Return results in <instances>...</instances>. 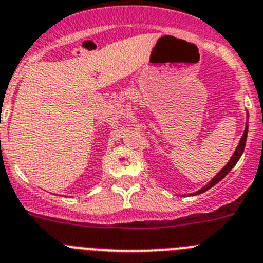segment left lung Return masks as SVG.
<instances>
[{"instance_id": "8db88e82", "label": "left lung", "mask_w": 263, "mask_h": 263, "mask_svg": "<svg viewBox=\"0 0 263 263\" xmlns=\"http://www.w3.org/2000/svg\"><path fill=\"white\" fill-rule=\"evenodd\" d=\"M247 136H248V125H247V126H245V132H244V134H242L241 139H240V143H238L237 148H236V151H235V153H233L232 158L230 159V161H228V163H227V165H226V167L223 168V170H221L220 172H219L218 175H216L215 177H214V179L211 180V181L206 185V186L202 187V189L199 190V192L197 193V194H201V193H204V192H206V190H209V189H210V187H213L215 184H218V182L220 181V180L224 179L226 176L228 175V172H230V171L232 170L233 167H235L236 163H237V161H238V159L241 158L242 153H244L245 143H247Z\"/></svg>"}]
</instances>
